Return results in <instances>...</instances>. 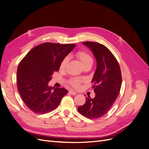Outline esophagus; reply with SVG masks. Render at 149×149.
<instances>
[{
  "label": "esophagus",
  "instance_id": "obj_1",
  "mask_svg": "<svg viewBox=\"0 0 149 149\" xmlns=\"http://www.w3.org/2000/svg\"><path fill=\"white\" fill-rule=\"evenodd\" d=\"M69 93L70 94H72V95H76V92H74V91H71V90H70V91H69Z\"/></svg>",
  "mask_w": 149,
  "mask_h": 149
}]
</instances>
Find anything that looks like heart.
I'll return each instance as SVG.
<instances>
[{
    "label": "heart",
    "instance_id": "heart-1",
    "mask_svg": "<svg viewBox=\"0 0 149 149\" xmlns=\"http://www.w3.org/2000/svg\"><path fill=\"white\" fill-rule=\"evenodd\" d=\"M76 57L81 63V64L84 67L87 66H92L93 63V58L89 53L85 51H78L75 54ZM68 63V58L65 57L61 62L60 68L61 70H65ZM82 82V80L79 78H72L71 79L68 84L74 88H78L81 83Z\"/></svg>",
    "mask_w": 149,
    "mask_h": 149
}]
</instances>
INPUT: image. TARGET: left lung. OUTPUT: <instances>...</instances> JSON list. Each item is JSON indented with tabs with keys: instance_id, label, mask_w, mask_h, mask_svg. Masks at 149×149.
I'll return each instance as SVG.
<instances>
[{
	"instance_id": "1",
	"label": "left lung",
	"mask_w": 149,
	"mask_h": 149,
	"mask_svg": "<svg viewBox=\"0 0 149 149\" xmlns=\"http://www.w3.org/2000/svg\"><path fill=\"white\" fill-rule=\"evenodd\" d=\"M83 43L91 49L96 60L97 68L92 79L96 96L93 99L88 96L84 104L78 110L89 119H98L109 111L119 95L121 71L118 61L106 47L93 42Z\"/></svg>"
}]
</instances>
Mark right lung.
I'll use <instances>...</instances> for the list:
<instances>
[{
    "label": "right lung",
    "mask_w": 149,
    "mask_h": 149,
    "mask_svg": "<svg viewBox=\"0 0 149 149\" xmlns=\"http://www.w3.org/2000/svg\"><path fill=\"white\" fill-rule=\"evenodd\" d=\"M75 47V44L43 43L26 54L18 66L17 83L22 100L37 114H45L58 106L68 93L65 88L48 85L61 62Z\"/></svg>",
    "instance_id": "add662e5"
}]
</instances>
